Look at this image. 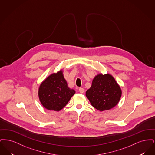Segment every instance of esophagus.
I'll return each mask as SVG.
<instances>
[{
    "instance_id": "1",
    "label": "esophagus",
    "mask_w": 155,
    "mask_h": 155,
    "mask_svg": "<svg viewBox=\"0 0 155 155\" xmlns=\"http://www.w3.org/2000/svg\"><path fill=\"white\" fill-rule=\"evenodd\" d=\"M79 91H80V93L82 94V93H84V92L85 90H84V89L82 88H79Z\"/></svg>"
}]
</instances>
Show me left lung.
Here are the masks:
<instances>
[{
	"label": "left lung",
	"instance_id": "1",
	"mask_svg": "<svg viewBox=\"0 0 155 155\" xmlns=\"http://www.w3.org/2000/svg\"><path fill=\"white\" fill-rule=\"evenodd\" d=\"M86 96L93 107L102 111L111 109L118 103L121 91L111 75L98 74L87 91Z\"/></svg>",
	"mask_w": 155,
	"mask_h": 155
}]
</instances>
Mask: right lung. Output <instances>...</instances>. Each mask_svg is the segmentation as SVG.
<instances>
[{
	"instance_id": "1",
	"label": "right lung",
	"mask_w": 155,
	"mask_h": 155,
	"mask_svg": "<svg viewBox=\"0 0 155 155\" xmlns=\"http://www.w3.org/2000/svg\"><path fill=\"white\" fill-rule=\"evenodd\" d=\"M74 89L67 86L61 71L49 76L40 85L38 95L45 108L50 110L60 111L75 94Z\"/></svg>"
}]
</instances>
